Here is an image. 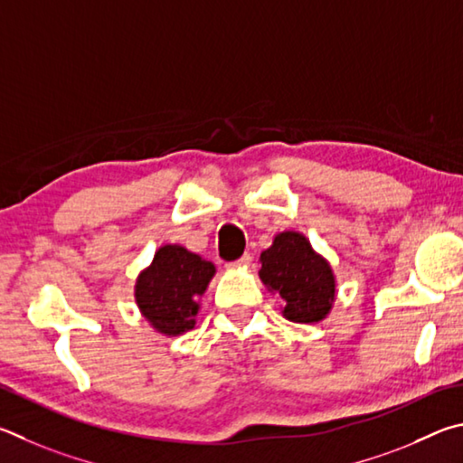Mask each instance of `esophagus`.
<instances>
[{"label":"esophagus","instance_id":"34e87169","mask_svg":"<svg viewBox=\"0 0 463 463\" xmlns=\"http://www.w3.org/2000/svg\"><path fill=\"white\" fill-rule=\"evenodd\" d=\"M250 264H252V256H250V254H244V256L240 258V260L232 262V264H227V269H248Z\"/></svg>","mask_w":463,"mask_h":463}]
</instances>
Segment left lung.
<instances>
[{"label":"left lung","instance_id":"1","mask_svg":"<svg viewBox=\"0 0 463 463\" xmlns=\"http://www.w3.org/2000/svg\"><path fill=\"white\" fill-rule=\"evenodd\" d=\"M260 280L269 293L280 297L282 317L293 323H319L334 309L337 279L326 256L301 232L274 236L260 254Z\"/></svg>","mask_w":463,"mask_h":463}]
</instances>
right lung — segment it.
<instances>
[{"mask_svg":"<svg viewBox=\"0 0 463 463\" xmlns=\"http://www.w3.org/2000/svg\"><path fill=\"white\" fill-rule=\"evenodd\" d=\"M215 264L184 246L165 244L136 279L134 298L148 326L166 337L194 327Z\"/></svg>","mask_w":463,"mask_h":463,"instance_id":"add662e5","label":"right lung"}]
</instances>
